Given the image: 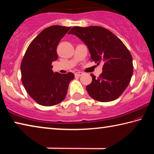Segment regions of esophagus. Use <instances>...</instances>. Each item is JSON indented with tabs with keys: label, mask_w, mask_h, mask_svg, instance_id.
Returning a JSON list of instances; mask_svg holds the SVG:
<instances>
[{
	"label": "esophagus",
	"mask_w": 154,
	"mask_h": 154,
	"mask_svg": "<svg viewBox=\"0 0 154 154\" xmlns=\"http://www.w3.org/2000/svg\"><path fill=\"white\" fill-rule=\"evenodd\" d=\"M83 74V72H75V76H77V77H80V76H82V75Z\"/></svg>",
	"instance_id": "esophagus-1"
}]
</instances>
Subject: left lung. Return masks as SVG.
<instances>
[{"label":"left lung","mask_w":154,"mask_h":154,"mask_svg":"<svg viewBox=\"0 0 154 154\" xmlns=\"http://www.w3.org/2000/svg\"><path fill=\"white\" fill-rule=\"evenodd\" d=\"M68 34L76 35L87 45L92 60L103 63L100 76L91 74L92 82L86 86L89 95L100 102L120 96L133 73L132 57L123 42L111 31L96 26L72 27Z\"/></svg>","instance_id":"left-lung-1"}]
</instances>
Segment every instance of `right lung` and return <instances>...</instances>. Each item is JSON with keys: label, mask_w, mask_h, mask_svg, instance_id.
<instances>
[{"label": "right lung", "mask_w": 154, "mask_h": 154, "mask_svg": "<svg viewBox=\"0 0 154 154\" xmlns=\"http://www.w3.org/2000/svg\"><path fill=\"white\" fill-rule=\"evenodd\" d=\"M71 27L55 25L44 29L28 46L21 63L22 82L34 100L50 106L61 103L66 96L72 72L52 71V62L58 59L57 47Z\"/></svg>", "instance_id": "right-lung-1"}]
</instances>
